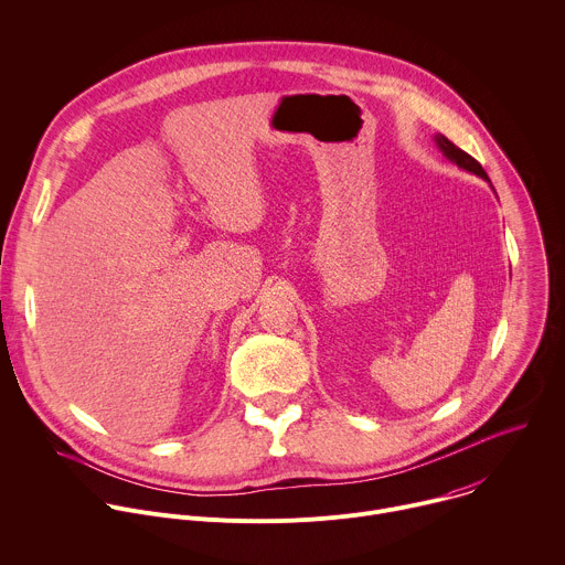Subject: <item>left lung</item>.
Masks as SVG:
<instances>
[{
  "label": "left lung",
  "instance_id": "obj_1",
  "mask_svg": "<svg viewBox=\"0 0 565 565\" xmlns=\"http://www.w3.org/2000/svg\"><path fill=\"white\" fill-rule=\"evenodd\" d=\"M435 143H437V148L441 150V154H444L448 161L457 163L459 168H463V170H468V172H472V174H477V177H481V179H486V181L490 183V179H488L486 170L481 168V163H479L475 157H470L468 152H463L461 148H457L448 137L435 135ZM490 188H492V183H490ZM492 191H494V188H492Z\"/></svg>",
  "mask_w": 565,
  "mask_h": 565
}]
</instances>
